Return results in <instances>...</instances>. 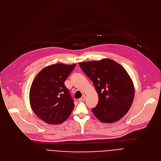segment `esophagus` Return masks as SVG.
<instances>
[{"label": "esophagus", "mask_w": 161, "mask_h": 161, "mask_svg": "<svg viewBox=\"0 0 161 161\" xmlns=\"http://www.w3.org/2000/svg\"><path fill=\"white\" fill-rule=\"evenodd\" d=\"M85 98H86V96H85V95H83L80 98H79V102H82V101H84V100H85Z\"/></svg>", "instance_id": "1"}]
</instances>
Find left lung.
Segmentation results:
<instances>
[{"mask_svg": "<svg viewBox=\"0 0 161 161\" xmlns=\"http://www.w3.org/2000/svg\"><path fill=\"white\" fill-rule=\"evenodd\" d=\"M79 66L98 95L97 106L92 108L96 117L104 123L120 120L130 110L135 96L134 85L126 70L108 58L80 62Z\"/></svg>", "mask_w": 161, "mask_h": 161, "instance_id": "left-lung-1", "label": "left lung"}]
</instances>
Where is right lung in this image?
<instances>
[{
	"label": "right lung",
	"instance_id": "obj_1",
	"mask_svg": "<svg viewBox=\"0 0 161 161\" xmlns=\"http://www.w3.org/2000/svg\"><path fill=\"white\" fill-rule=\"evenodd\" d=\"M76 65L57 63L43 69L30 90V103L36 115L49 124H59L71 114L74 100L65 86Z\"/></svg>",
	"mask_w": 161,
	"mask_h": 161
}]
</instances>
